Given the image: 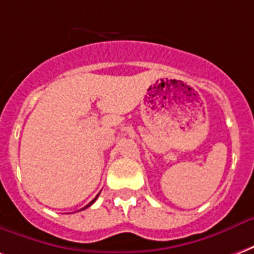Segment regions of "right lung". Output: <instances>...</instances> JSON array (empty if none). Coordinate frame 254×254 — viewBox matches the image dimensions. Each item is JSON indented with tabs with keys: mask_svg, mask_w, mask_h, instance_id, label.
<instances>
[{
	"mask_svg": "<svg viewBox=\"0 0 254 254\" xmlns=\"http://www.w3.org/2000/svg\"><path fill=\"white\" fill-rule=\"evenodd\" d=\"M98 195H99V194H98ZM98 195H97V196H95V198H94L93 200H91V202H90V203L87 204V206H86V207H83V208H87V207H89V206H91V204H93L94 202H95V200H97V198H98ZM83 208H82V210H83Z\"/></svg>",
	"mask_w": 254,
	"mask_h": 254,
	"instance_id": "obj_1",
	"label": "right lung"
}]
</instances>
